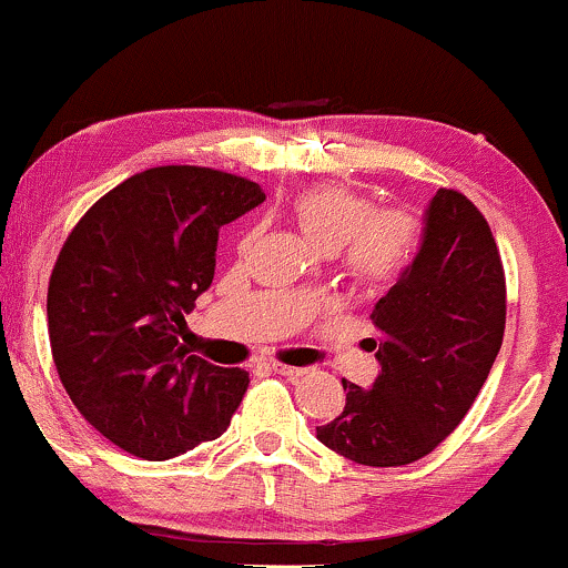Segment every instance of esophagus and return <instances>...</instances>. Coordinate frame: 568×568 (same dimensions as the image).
I'll return each mask as SVG.
<instances>
[{"mask_svg":"<svg viewBox=\"0 0 568 568\" xmlns=\"http://www.w3.org/2000/svg\"><path fill=\"white\" fill-rule=\"evenodd\" d=\"M273 369H276L278 375H286V378H301V375L308 373V367H295V365H282V362H276L273 365Z\"/></svg>","mask_w":568,"mask_h":568,"instance_id":"1","label":"esophagus"}]
</instances>
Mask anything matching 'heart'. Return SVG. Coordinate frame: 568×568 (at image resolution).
<instances>
[{
    "label": "heart",
    "mask_w": 568,
    "mask_h": 568,
    "mask_svg": "<svg viewBox=\"0 0 568 568\" xmlns=\"http://www.w3.org/2000/svg\"><path fill=\"white\" fill-rule=\"evenodd\" d=\"M295 220L322 254L346 250V267L359 284L381 290L403 276L418 244V225L403 212L375 206L341 184H318L295 199Z\"/></svg>",
    "instance_id": "obj_1"
}]
</instances>
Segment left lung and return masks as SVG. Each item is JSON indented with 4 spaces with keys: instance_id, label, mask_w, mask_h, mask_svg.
<instances>
[{
    "instance_id": "left-lung-1",
    "label": "left lung",
    "mask_w": 568,
    "mask_h": 568,
    "mask_svg": "<svg viewBox=\"0 0 568 568\" xmlns=\"http://www.w3.org/2000/svg\"><path fill=\"white\" fill-rule=\"evenodd\" d=\"M507 290L486 216L467 195L439 187L424 212L413 263L375 303L367 352L378 378H343L346 407L316 426L318 443L365 467H403L462 424L501 348Z\"/></svg>"
}]
</instances>
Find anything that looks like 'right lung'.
<instances>
[{
    "label": "right lung",
    "instance_id": "obj_1",
    "mask_svg": "<svg viewBox=\"0 0 568 568\" xmlns=\"http://www.w3.org/2000/svg\"><path fill=\"white\" fill-rule=\"evenodd\" d=\"M265 201L201 165L133 174L69 233L48 286V333L69 399L110 443L165 462L216 439L250 386L182 346L184 314L212 286L220 227Z\"/></svg>",
    "mask_w": 568,
    "mask_h": 568
}]
</instances>
